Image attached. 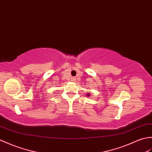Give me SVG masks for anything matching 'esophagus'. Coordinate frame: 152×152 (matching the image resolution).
I'll return each mask as SVG.
<instances>
[{"instance_id":"obj_1","label":"esophagus","mask_w":152,"mask_h":152,"mask_svg":"<svg viewBox=\"0 0 152 152\" xmlns=\"http://www.w3.org/2000/svg\"><path fill=\"white\" fill-rule=\"evenodd\" d=\"M71 80H72V81H73V82H75L76 78H75V77H72V78H71Z\"/></svg>"}]
</instances>
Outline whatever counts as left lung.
I'll list each match as a JSON object with an SVG mask.
<instances>
[{
  "instance_id": "obj_1",
  "label": "left lung",
  "mask_w": 152,
  "mask_h": 152,
  "mask_svg": "<svg viewBox=\"0 0 152 152\" xmlns=\"http://www.w3.org/2000/svg\"><path fill=\"white\" fill-rule=\"evenodd\" d=\"M90 96V93H87V94H86V96H87V97H89Z\"/></svg>"
}]
</instances>
